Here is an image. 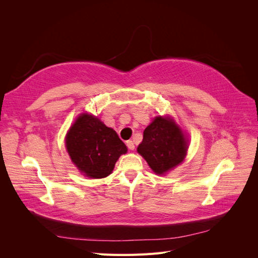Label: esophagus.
Wrapping results in <instances>:
<instances>
[{"mask_svg": "<svg viewBox=\"0 0 258 258\" xmlns=\"http://www.w3.org/2000/svg\"><path fill=\"white\" fill-rule=\"evenodd\" d=\"M127 146H128V148L129 150H131V151H134L135 150V143H134V141H131V140H129V141H127Z\"/></svg>", "mask_w": 258, "mask_h": 258, "instance_id": "obj_1", "label": "esophagus"}]
</instances>
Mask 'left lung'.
Returning a JSON list of instances; mask_svg holds the SVG:
<instances>
[{
  "mask_svg": "<svg viewBox=\"0 0 258 258\" xmlns=\"http://www.w3.org/2000/svg\"><path fill=\"white\" fill-rule=\"evenodd\" d=\"M138 153L155 173L163 174L184 160L187 141L183 131L172 120L158 116L144 130Z\"/></svg>",
  "mask_w": 258,
  "mask_h": 258,
  "instance_id": "8db88e82",
  "label": "left lung"
}]
</instances>
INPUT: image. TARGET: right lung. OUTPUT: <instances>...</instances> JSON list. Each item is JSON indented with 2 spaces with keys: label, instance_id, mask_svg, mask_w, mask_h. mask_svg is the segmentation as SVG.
I'll use <instances>...</instances> for the list:
<instances>
[{
  "label": "right lung",
  "instance_id": "obj_1",
  "mask_svg": "<svg viewBox=\"0 0 258 258\" xmlns=\"http://www.w3.org/2000/svg\"><path fill=\"white\" fill-rule=\"evenodd\" d=\"M68 153L81 172L91 178L112 173L127 146L116 132L97 117L83 114L76 119L66 139Z\"/></svg>",
  "mask_w": 258,
  "mask_h": 258
}]
</instances>
